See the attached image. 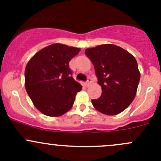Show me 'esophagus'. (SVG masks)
Wrapping results in <instances>:
<instances>
[{"instance_id":"obj_1","label":"esophagus","mask_w":161,"mask_h":161,"mask_svg":"<svg viewBox=\"0 0 161 161\" xmlns=\"http://www.w3.org/2000/svg\"><path fill=\"white\" fill-rule=\"evenodd\" d=\"M91 82H92V79H91V78H88V79H87V81L86 82V85L87 86H89L90 85Z\"/></svg>"}]
</instances>
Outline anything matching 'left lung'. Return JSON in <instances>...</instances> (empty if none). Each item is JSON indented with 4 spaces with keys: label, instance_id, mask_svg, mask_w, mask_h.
<instances>
[{
    "label": "left lung",
    "instance_id": "8db88e82",
    "mask_svg": "<svg viewBox=\"0 0 161 161\" xmlns=\"http://www.w3.org/2000/svg\"><path fill=\"white\" fill-rule=\"evenodd\" d=\"M85 53L93 64L102 94L92 100L94 108L107 115L125 110L136 97L140 73L136 58L120 47L100 45Z\"/></svg>",
    "mask_w": 161,
    "mask_h": 161
}]
</instances>
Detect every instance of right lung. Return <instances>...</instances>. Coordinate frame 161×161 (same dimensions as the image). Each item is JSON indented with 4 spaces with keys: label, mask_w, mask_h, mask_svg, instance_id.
<instances>
[{
    "label": "right lung",
    "mask_w": 161,
    "mask_h": 161,
    "mask_svg": "<svg viewBox=\"0 0 161 161\" xmlns=\"http://www.w3.org/2000/svg\"><path fill=\"white\" fill-rule=\"evenodd\" d=\"M79 48L54 43L37 52L25 70V90L43 114L58 117L71 109L82 86L72 78L69 61Z\"/></svg>",
    "instance_id": "obj_1"
}]
</instances>
